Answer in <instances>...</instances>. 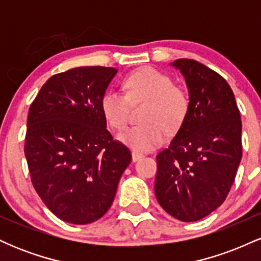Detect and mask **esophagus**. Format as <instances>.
<instances>
[{
  "label": "esophagus",
  "mask_w": 261,
  "mask_h": 261,
  "mask_svg": "<svg viewBox=\"0 0 261 261\" xmlns=\"http://www.w3.org/2000/svg\"><path fill=\"white\" fill-rule=\"evenodd\" d=\"M131 154H133V161L134 162H136V161H139L140 160V158H142V153H140V152H136V151H133V153H131Z\"/></svg>",
  "instance_id": "obj_1"
}]
</instances>
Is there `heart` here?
Instances as JSON below:
<instances>
[{"label":"heart","mask_w":261,"mask_h":261,"mask_svg":"<svg viewBox=\"0 0 261 261\" xmlns=\"http://www.w3.org/2000/svg\"><path fill=\"white\" fill-rule=\"evenodd\" d=\"M125 93L109 89L101 97L100 108L108 124L115 130L126 126L131 106L143 103L142 124L128 127L118 139L134 151L147 152L160 147L167 133L175 134L184 125L190 109L189 93L174 85L168 74L143 67L124 80Z\"/></svg>","instance_id":"heart-1"}]
</instances>
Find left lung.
I'll return each mask as SVG.
<instances>
[{"label": "left lung", "instance_id": "1", "mask_svg": "<svg viewBox=\"0 0 261 261\" xmlns=\"http://www.w3.org/2000/svg\"><path fill=\"white\" fill-rule=\"evenodd\" d=\"M172 66L185 77L190 109L170 145L158 152L154 194L170 216L194 222L222 205L234 181L243 153L241 113L221 74L190 59Z\"/></svg>", "mask_w": 261, "mask_h": 261}]
</instances>
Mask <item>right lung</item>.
<instances>
[{
  "mask_svg": "<svg viewBox=\"0 0 261 261\" xmlns=\"http://www.w3.org/2000/svg\"><path fill=\"white\" fill-rule=\"evenodd\" d=\"M116 68L76 67L50 77L29 108L24 154L35 191L65 222L107 214L128 148L107 130L100 101Z\"/></svg>",
  "mask_w": 261,
  "mask_h": 261,
  "instance_id": "right-lung-1",
  "label": "right lung"
}]
</instances>
